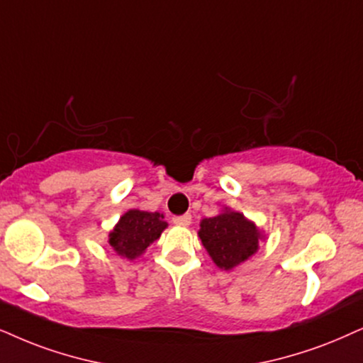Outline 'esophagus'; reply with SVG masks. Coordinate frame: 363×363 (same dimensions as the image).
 <instances>
[{"instance_id":"esophagus-1","label":"esophagus","mask_w":363,"mask_h":363,"mask_svg":"<svg viewBox=\"0 0 363 363\" xmlns=\"http://www.w3.org/2000/svg\"><path fill=\"white\" fill-rule=\"evenodd\" d=\"M191 219H192L191 214H182V216H177V218H174L172 221L174 224H177V226H189Z\"/></svg>"}]
</instances>
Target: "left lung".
Returning a JSON list of instances; mask_svg holds the SVG:
<instances>
[{
	"label": "left lung",
	"mask_w": 363,
	"mask_h": 363,
	"mask_svg": "<svg viewBox=\"0 0 363 363\" xmlns=\"http://www.w3.org/2000/svg\"><path fill=\"white\" fill-rule=\"evenodd\" d=\"M199 235L216 266L221 269H233L250 259L259 247L263 233L256 224L241 213L226 208L214 218L201 221Z\"/></svg>",
	"instance_id": "1"
}]
</instances>
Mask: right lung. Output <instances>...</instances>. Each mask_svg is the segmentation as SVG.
I'll list each match as a JSON object with an SVG mask.
<instances>
[{
	"instance_id": "right-lung-1",
	"label": "right lung",
	"mask_w": 363,
	"mask_h": 363,
	"mask_svg": "<svg viewBox=\"0 0 363 363\" xmlns=\"http://www.w3.org/2000/svg\"><path fill=\"white\" fill-rule=\"evenodd\" d=\"M166 228L167 223L164 221V214L128 209L110 231L108 245L118 256L135 259L145 253L155 240H159Z\"/></svg>"
}]
</instances>
